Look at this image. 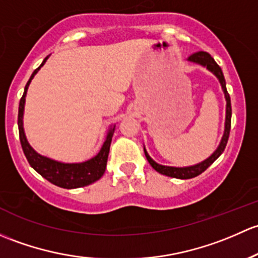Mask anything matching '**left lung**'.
<instances>
[{"instance_id":"left-lung-1","label":"left lung","mask_w":258,"mask_h":258,"mask_svg":"<svg viewBox=\"0 0 258 258\" xmlns=\"http://www.w3.org/2000/svg\"><path fill=\"white\" fill-rule=\"evenodd\" d=\"M188 60L199 63V64H201V66H205L209 71H211L212 73H214L215 76L219 78L222 89H224L225 97H226V102H227V104H226V123H225L224 137H222V140H221V143H220L219 148L216 149V151H215V153L212 154L209 159H206V160L203 161V163L198 164V165L187 166V168H172V166L159 165V164H156L155 161H154L153 159L148 155L147 150L144 149L145 156H147L149 164H150V165L153 166L156 171L160 172V174H163V175H166V176L176 177V179H191V177H195V176H198V175L203 174V172L205 171V170L208 169L209 166L211 165V164L214 163V161L216 160V159L219 158L222 153H224L225 148H226V144H227L228 137H230V129H231V114H232V109H231V99H230V94H228L227 89H226V81H225L224 73H222L220 66L215 62L214 58H212L208 52H204V50H199V52L192 53V54L188 57Z\"/></svg>"}]
</instances>
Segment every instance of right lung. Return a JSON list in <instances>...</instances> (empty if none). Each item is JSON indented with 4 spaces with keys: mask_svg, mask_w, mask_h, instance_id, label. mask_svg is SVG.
I'll list each match as a JSON object with an SVG mask.
<instances>
[{
    "mask_svg": "<svg viewBox=\"0 0 258 258\" xmlns=\"http://www.w3.org/2000/svg\"><path fill=\"white\" fill-rule=\"evenodd\" d=\"M47 55L42 64L37 68L36 71L32 73L30 81L27 82L25 87V92H23L22 98L20 100V107H18V132H20V140L21 145H22L23 153H25L26 158H27L30 165L38 172L39 175L52 182L53 185L63 187V188H76L87 186V185L92 184V182L97 181L104 174L105 168H107V160H108V154H109L111 137H113L114 128L109 130L107 139H105L104 144H103L102 149L99 153L90 159L88 161H84L81 164H63L58 163V161L50 160L48 158L39 155L36 151L33 150L28 144L27 139L25 137V132H23V123H22V116H23V108H25V98L26 93H27L28 86H30L32 78L34 74L39 71V68L46 63Z\"/></svg>",
    "mask_w": 258,
    "mask_h": 258,
    "instance_id": "right-lung-1",
    "label": "right lung"
}]
</instances>
